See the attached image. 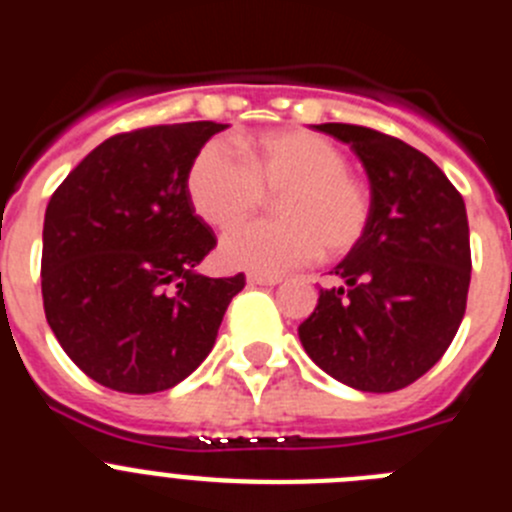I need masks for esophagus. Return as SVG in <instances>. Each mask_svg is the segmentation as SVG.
<instances>
[{
    "label": "esophagus",
    "mask_w": 512,
    "mask_h": 512,
    "mask_svg": "<svg viewBox=\"0 0 512 512\" xmlns=\"http://www.w3.org/2000/svg\"><path fill=\"white\" fill-rule=\"evenodd\" d=\"M282 282V277H264V274H248V284L251 287H274Z\"/></svg>",
    "instance_id": "obj_1"
}]
</instances>
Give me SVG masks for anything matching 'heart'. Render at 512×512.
Returning <instances> with one entry per match:
<instances>
[{"label": "heart", "mask_w": 512, "mask_h": 512, "mask_svg": "<svg viewBox=\"0 0 512 512\" xmlns=\"http://www.w3.org/2000/svg\"><path fill=\"white\" fill-rule=\"evenodd\" d=\"M187 189L197 215L217 230L241 225L266 194H279V220L243 225L220 246L225 264L264 277L300 269L320 251H354L372 220V192L348 171L343 148L302 128L269 130L238 146L210 140L194 156Z\"/></svg>", "instance_id": "heart-1"}]
</instances>
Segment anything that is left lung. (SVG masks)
Listing matches in <instances>:
<instances>
[{"label":"left lung","mask_w":512,"mask_h":512,"mask_svg":"<svg viewBox=\"0 0 512 512\" xmlns=\"http://www.w3.org/2000/svg\"><path fill=\"white\" fill-rule=\"evenodd\" d=\"M315 130L351 146L372 184V220L330 271L300 325L310 359L361 392H395L423 377L467 310L472 251L467 207L431 158L405 140L348 122Z\"/></svg>","instance_id":"obj_1"}]
</instances>
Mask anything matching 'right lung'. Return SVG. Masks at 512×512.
Instances as JSON below:
<instances>
[{
    "instance_id": "right-lung-1",
    "label": "right lung",
    "mask_w": 512,
    "mask_h": 512,
    "mask_svg": "<svg viewBox=\"0 0 512 512\" xmlns=\"http://www.w3.org/2000/svg\"><path fill=\"white\" fill-rule=\"evenodd\" d=\"M220 122L117 133L45 207L40 287L53 336L81 372L128 395L164 392L215 346L246 277H202L217 246L189 200V169Z\"/></svg>"
}]
</instances>
